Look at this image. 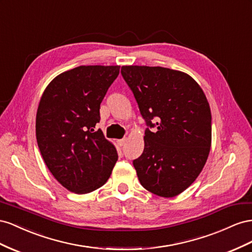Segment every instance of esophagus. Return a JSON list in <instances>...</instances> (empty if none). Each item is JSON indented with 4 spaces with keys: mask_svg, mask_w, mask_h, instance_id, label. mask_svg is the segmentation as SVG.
<instances>
[{
    "mask_svg": "<svg viewBox=\"0 0 252 252\" xmlns=\"http://www.w3.org/2000/svg\"><path fill=\"white\" fill-rule=\"evenodd\" d=\"M126 140H127V139L125 137V138H122V139H119L117 142H118V145H119V146H124L125 143L126 142Z\"/></svg>",
    "mask_w": 252,
    "mask_h": 252,
    "instance_id": "34e87169",
    "label": "esophagus"
}]
</instances>
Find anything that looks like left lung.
<instances>
[{
  "instance_id": "1",
  "label": "left lung",
  "mask_w": 252,
  "mask_h": 252,
  "mask_svg": "<svg viewBox=\"0 0 252 252\" xmlns=\"http://www.w3.org/2000/svg\"><path fill=\"white\" fill-rule=\"evenodd\" d=\"M121 75L148 126L145 149L133 160L139 182L158 196H176L195 181L210 152L208 100L197 82L183 71L130 65L121 67ZM152 127H157L154 132Z\"/></svg>"
}]
</instances>
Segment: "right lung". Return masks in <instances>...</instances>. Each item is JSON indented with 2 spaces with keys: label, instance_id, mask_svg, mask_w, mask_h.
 <instances>
[{
  "label": "right lung",
  "instance_id": "obj_1",
  "mask_svg": "<svg viewBox=\"0 0 252 252\" xmlns=\"http://www.w3.org/2000/svg\"><path fill=\"white\" fill-rule=\"evenodd\" d=\"M120 66H78L57 76L41 97L35 136L48 170L64 188L85 194L103 186L117 151L94 127Z\"/></svg>",
  "mask_w": 252,
  "mask_h": 252
}]
</instances>
